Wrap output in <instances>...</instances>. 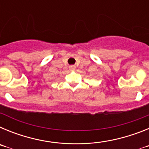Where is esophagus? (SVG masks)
I'll return each instance as SVG.
<instances>
[{
  "instance_id": "obj_1",
  "label": "esophagus",
  "mask_w": 149,
  "mask_h": 149,
  "mask_svg": "<svg viewBox=\"0 0 149 149\" xmlns=\"http://www.w3.org/2000/svg\"><path fill=\"white\" fill-rule=\"evenodd\" d=\"M69 69L72 71L74 70V69H75V66H74V65H71V66H69Z\"/></svg>"
}]
</instances>
